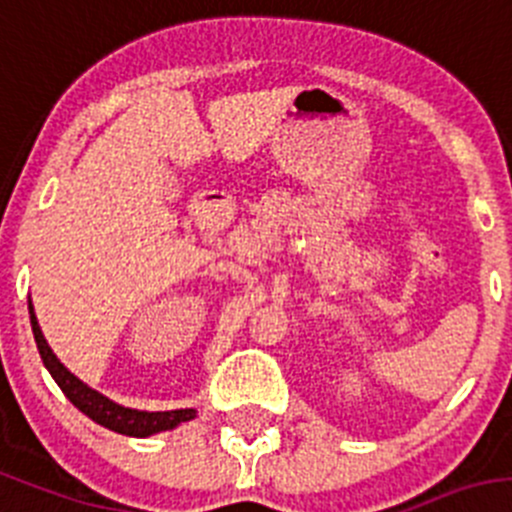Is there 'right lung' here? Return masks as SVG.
Wrapping results in <instances>:
<instances>
[{
    "label": "right lung",
    "instance_id": "right-lung-1",
    "mask_svg": "<svg viewBox=\"0 0 512 512\" xmlns=\"http://www.w3.org/2000/svg\"><path fill=\"white\" fill-rule=\"evenodd\" d=\"M30 325L32 335H35L37 350H40V358L45 363V368L50 370L53 381L58 383L60 391L65 393L75 409L86 414L88 419L96 421V424L106 426V429L116 431V434H124V437H152V434H159V431H170L177 429L185 421L195 419L198 411L195 409H175V411H139V409H126L121 403L111 401L103 393H98L96 388L86 386V383L78 378V375L70 373L63 363L58 360V355L53 353V348L48 345L45 335H42L40 325H37L35 307H32L30 299Z\"/></svg>",
    "mask_w": 512,
    "mask_h": 512
}]
</instances>
